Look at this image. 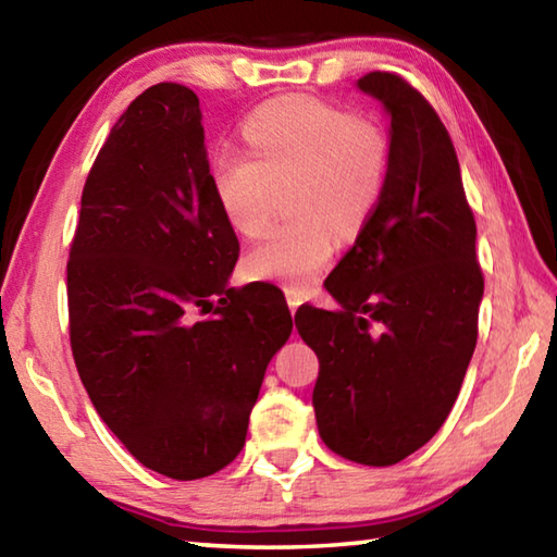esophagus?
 <instances>
[{
    "label": "esophagus",
    "instance_id": "obj_1",
    "mask_svg": "<svg viewBox=\"0 0 557 557\" xmlns=\"http://www.w3.org/2000/svg\"><path fill=\"white\" fill-rule=\"evenodd\" d=\"M287 305H289L292 317H295L297 309L301 307V295H297V292H287Z\"/></svg>",
    "mask_w": 557,
    "mask_h": 557
}]
</instances>
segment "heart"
<instances>
[{
  "label": "heart",
  "instance_id": "b5f03b06",
  "mask_svg": "<svg viewBox=\"0 0 557 557\" xmlns=\"http://www.w3.org/2000/svg\"><path fill=\"white\" fill-rule=\"evenodd\" d=\"M250 154L215 152L209 182L225 223L256 238L275 191L289 186L287 225L262 235L243 260L250 280L307 289L334 256L336 233L351 235L379 206L391 143L373 120L314 98L272 100L243 122Z\"/></svg>",
  "mask_w": 557,
  "mask_h": 557
}]
</instances>
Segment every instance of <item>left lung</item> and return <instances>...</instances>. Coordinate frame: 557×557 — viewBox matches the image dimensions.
Returning a JSON list of instances; mask_svg holds the SVG:
<instances>
[{"instance_id": "8db88e82", "label": "left lung", "mask_w": 557, "mask_h": 557, "mask_svg": "<svg viewBox=\"0 0 557 557\" xmlns=\"http://www.w3.org/2000/svg\"><path fill=\"white\" fill-rule=\"evenodd\" d=\"M356 88L391 120L388 178L354 248L326 277L338 309L299 307L297 332L319 358L312 393L324 445L391 467L447 420L476 346L484 277L455 145L400 75Z\"/></svg>"}]
</instances>
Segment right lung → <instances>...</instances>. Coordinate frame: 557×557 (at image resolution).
<instances>
[{
  "instance_id": "add662e5",
  "label": "right lung",
  "mask_w": 557,
  "mask_h": 557,
  "mask_svg": "<svg viewBox=\"0 0 557 557\" xmlns=\"http://www.w3.org/2000/svg\"><path fill=\"white\" fill-rule=\"evenodd\" d=\"M203 139L191 88L159 83L132 100L88 174L69 260L81 381L129 455L178 482L238 457L292 334L277 287L228 285L240 245ZM196 306L214 317L199 323Z\"/></svg>"
}]
</instances>
